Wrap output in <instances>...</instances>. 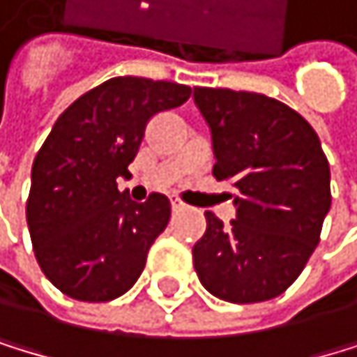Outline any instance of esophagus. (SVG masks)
Returning a JSON list of instances; mask_svg holds the SVG:
<instances>
[{"label": "esophagus", "instance_id": "34e87169", "mask_svg": "<svg viewBox=\"0 0 357 357\" xmlns=\"http://www.w3.org/2000/svg\"><path fill=\"white\" fill-rule=\"evenodd\" d=\"M171 208H173V213H177V211H184V208H186V204H184V202H180L177 197H171Z\"/></svg>", "mask_w": 357, "mask_h": 357}]
</instances>
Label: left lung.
I'll list each match as a JSON object with an SVG mask.
<instances>
[{"mask_svg":"<svg viewBox=\"0 0 357 357\" xmlns=\"http://www.w3.org/2000/svg\"><path fill=\"white\" fill-rule=\"evenodd\" d=\"M193 100L211 129L213 175L237 188L230 224L206 213L195 272L222 301H270L298 279L320 241L329 162L312 125L281 100L213 87H195Z\"/></svg>","mask_w":357,"mask_h":357,"instance_id":"left-lung-1","label":"left lung"}]
</instances>
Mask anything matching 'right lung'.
<instances>
[{"instance_id": "right-lung-1", "label": "right lung", "mask_w": 357, "mask_h": 357, "mask_svg": "<svg viewBox=\"0 0 357 357\" xmlns=\"http://www.w3.org/2000/svg\"><path fill=\"white\" fill-rule=\"evenodd\" d=\"M190 87L138 76L109 78L59 116L32 164L26 204L30 239L43 274L70 298L123 296L167 228L171 204H144L118 190L155 114L188 100Z\"/></svg>"}]
</instances>
